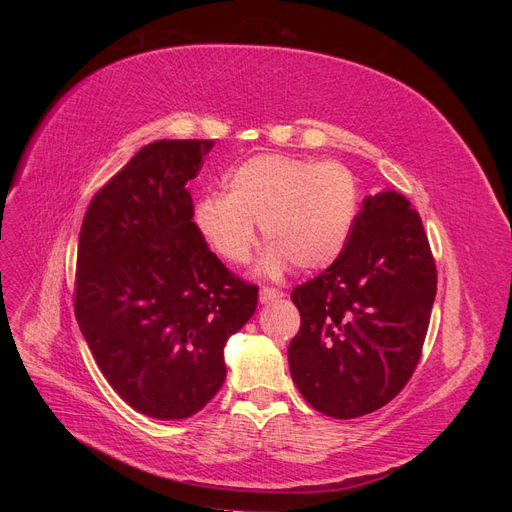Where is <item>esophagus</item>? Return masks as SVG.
I'll return each instance as SVG.
<instances>
[{
	"label": "esophagus",
	"instance_id": "esophagus-1",
	"mask_svg": "<svg viewBox=\"0 0 512 512\" xmlns=\"http://www.w3.org/2000/svg\"><path fill=\"white\" fill-rule=\"evenodd\" d=\"M258 297H260V303H271V301L282 299L284 292L277 290V288H271V286H265V288H260Z\"/></svg>",
	"mask_w": 512,
	"mask_h": 512
}]
</instances>
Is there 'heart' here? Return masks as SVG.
Instances as JSON below:
<instances>
[{
  "instance_id": "b5f03b06",
  "label": "heart",
  "mask_w": 512,
  "mask_h": 512,
  "mask_svg": "<svg viewBox=\"0 0 512 512\" xmlns=\"http://www.w3.org/2000/svg\"><path fill=\"white\" fill-rule=\"evenodd\" d=\"M361 211V188L339 162L260 153L224 179V196L194 207V226L228 262H245L258 232L271 241L258 260L262 275H280L290 262L322 271L344 254Z\"/></svg>"
}]
</instances>
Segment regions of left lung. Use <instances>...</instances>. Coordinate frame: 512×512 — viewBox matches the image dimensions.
Segmentation results:
<instances>
[{
    "label": "left lung",
    "mask_w": 512,
    "mask_h": 512,
    "mask_svg": "<svg viewBox=\"0 0 512 512\" xmlns=\"http://www.w3.org/2000/svg\"><path fill=\"white\" fill-rule=\"evenodd\" d=\"M436 284L410 200L395 190L365 196L344 254L290 294L301 329L288 365L307 404L333 418L389 404L421 359Z\"/></svg>",
    "instance_id": "left-lung-1"
}]
</instances>
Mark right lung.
Returning <instances> with one entry per match:
<instances>
[{
    "instance_id": "add662e5",
    "label": "right lung",
    "mask_w": 512,
    "mask_h": 512,
    "mask_svg": "<svg viewBox=\"0 0 512 512\" xmlns=\"http://www.w3.org/2000/svg\"><path fill=\"white\" fill-rule=\"evenodd\" d=\"M211 147H143L94 196L81 226V333L115 393L160 421L196 414L222 389L224 346L258 303V288L232 275L192 222L185 183Z\"/></svg>"
}]
</instances>
